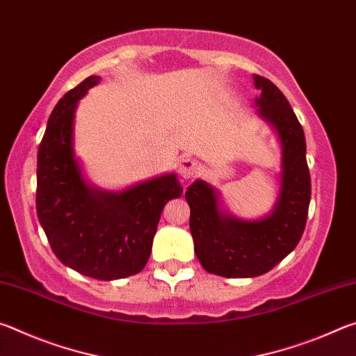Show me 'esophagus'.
<instances>
[{
    "label": "esophagus",
    "mask_w": 356,
    "mask_h": 356,
    "mask_svg": "<svg viewBox=\"0 0 356 356\" xmlns=\"http://www.w3.org/2000/svg\"><path fill=\"white\" fill-rule=\"evenodd\" d=\"M200 163L196 160L190 159V156H182L179 161V174L184 179H191L195 177L197 171H200Z\"/></svg>",
    "instance_id": "obj_1"
}]
</instances>
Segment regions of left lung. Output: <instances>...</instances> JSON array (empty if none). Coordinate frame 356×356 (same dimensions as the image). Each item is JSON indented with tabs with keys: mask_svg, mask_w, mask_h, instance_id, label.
<instances>
[{
	"mask_svg": "<svg viewBox=\"0 0 356 356\" xmlns=\"http://www.w3.org/2000/svg\"><path fill=\"white\" fill-rule=\"evenodd\" d=\"M261 95L257 116L276 131L281 146L280 193L268 215L242 220L221 207L220 191L195 180L185 191L195 252L209 273L225 278H254L278 265L303 236L311 201L306 141L297 116L275 84L252 75Z\"/></svg>",
	"mask_w": 356,
	"mask_h": 356,
	"instance_id": "obj_1",
	"label": "left lung"
}]
</instances>
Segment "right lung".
Returning <instances> with one entry per match:
<instances>
[{
  "instance_id": "right-lung-1",
  "label": "right lung",
  "mask_w": 356,
  "mask_h": 356,
  "mask_svg": "<svg viewBox=\"0 0 356 356\" xmlns=\"http://www.w3.org/2000/svg\"><path fill=\"white\" fill-rule=\"evenodd\" d=\"M99 83L100 76H88L51 111L38 152L35 207L59 261L84 276L113 281L144 268L165 204L184 188L174 172L119 191L84 179L74 149L75 111Z\"/></svg>"
}]
</instances>
